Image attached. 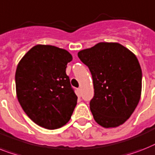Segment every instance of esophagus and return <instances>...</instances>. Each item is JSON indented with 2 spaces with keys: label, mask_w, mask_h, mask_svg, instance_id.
<instances>
[{
  "label": "esophagus",
  "mask_w": 155,
  "mask_h": 155,
  "mask_svg": "<svg viewBox=\"0 0 155 155\" xmlns=\"http://www.w3.org/2000/svg\"><path fill=\"white\" fill-rule=\"evenodd\" d=\"M77 91H78V94H79V95H80V94H81V88H80V87H79V88L77 89Z\"/></svg>",
  "instance_id": "obj_1"
}]
</instances>
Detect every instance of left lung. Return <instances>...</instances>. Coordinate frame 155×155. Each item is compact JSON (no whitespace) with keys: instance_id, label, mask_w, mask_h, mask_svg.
Returning a JSON list of instances; mask_svg holds the SVG:
<instances>
[{"instance_id":"left-lung-1","label":"left lung","mask_w":155,"mask_h":155,"mask_svg":"<svg viewBox=\"0 0 155 155\" xmlns=\"http://www.w3.org/2000/svg\"><path fill=\"white\" fill-rule=\"evenodd\" d=\"M78 56L92 75L90 109L95 122L105 128L123 124L141 97L142 69L135 55L119 43L100 42Z\"/></svg>"}]
</instances>
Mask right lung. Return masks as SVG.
Returning <instances> with one entry per match:
<instances>
[{"mask_svg":"<svg viewBox=\"0 0 155 155\" xmlns=\"http://www.w3.org/2000/svg\"><path fill=\"white\" fill-rule=\"evenodd\" d=\"M72 56L65 49L37 45L25 54L16 68V96L34 123L54 130L70 120L77 96L66 74Z\"/></svg>","mask_w":155,"mask_h":155,"instance_id":"add662e5","label":"right lung"}]
</instances>
